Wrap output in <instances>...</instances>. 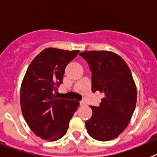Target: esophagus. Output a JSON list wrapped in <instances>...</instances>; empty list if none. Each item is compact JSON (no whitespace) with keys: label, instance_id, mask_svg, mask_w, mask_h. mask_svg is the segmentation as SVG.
Instances as JSON below:
<instances>
[{"label":"esophagus","instance_id":"34e87169","mask_svg":"<svg viewBox=\"0 0 157 157\" xmlns=\"http://www.w3.org/2000/svg\"><path fill=\"white\" fill-rule=\"evenodd\" d=\"M86 105L85 101H80V106L82 107V106H84V105Z\"/></svg>","mask_w":157,"mask_h":157}]
</instances>
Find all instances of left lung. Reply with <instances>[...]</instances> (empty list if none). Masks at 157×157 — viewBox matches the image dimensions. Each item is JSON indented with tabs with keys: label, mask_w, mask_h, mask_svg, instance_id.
<instances>
[{
	"label": "left lung",
	"mask_w": 157,
	"mask_h": 157,
	"mask_svg": "<svg viewBox=\"0 0 157 157\" xmlns=\"http://www.w3.org/2000/svg\"><path fill=\"white\" fill-rule=\"evenodd\" d=\"M92 73V91L104 93L98 107L86 121L87 133L105 141L117 138L128 125L135 109L137 89L129 67L122 57L109 51H86L79 54Z\"/></svg>",
	"instance_id": "1"
}]
</instances>
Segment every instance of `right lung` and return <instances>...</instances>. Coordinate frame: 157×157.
<instances>
[{
  "mask_svg": "<svg viewBox=\"0 0 157 157\" xmlns=\"http://www.w3.org/2000/svg\"><path fill=\"white\" fill-rule=\"evenodd\" d=\"M79 51L48 48L41 51L27 68L20 90L25 120L41 139L56 141L67 131L69 122L79 102L58 98L67 65Z\"/></svg>",
  "mask_w": 157,
  "mask_h": 157,
  "instance_id": "1",
  "label": "right lung"
}]
</instances>
